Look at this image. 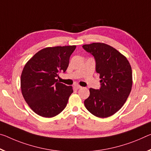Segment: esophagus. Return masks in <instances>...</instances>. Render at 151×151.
Returning <instances> with one entry per match:
<instances>
[{
    "label": "esophagus",
    "instance_id": "34e87169",
    "mask_svg": "<svg viewBox=\"0 0 151 151\" xmlns=\"http://www.w3.org/2000/svg\"><path fill=\"white\" fill-rule=\"evenodd\" d=\"M75 87L76 88V89H80V88H82V87H81V86L78 85H75Z\"/></svg>",
    "mask_w": 151,
    "mask_h": 151
}]
</instances>
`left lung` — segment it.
Returning <instances> with one entry per match:
<instances>
[{
    "mask_svg": "<svg viewBox=\"0 0 151 151\" xmlns=\"http://www.w3.org/2000/svg\"><path fill=\"white\" fill-rule=\"evenodd\" d=\"M94 56L95 70L99 74L101 87L89 89L90 95L84 104L90 113L99 118H107L124 106L132 85V72L124 55L104 43L83 45Z\"/></svg>",
    "mask_w": 151,
    "mask_h": 151,
    "instance_id": "8db88e82",
    "label": "left lung"
}]
</instances>
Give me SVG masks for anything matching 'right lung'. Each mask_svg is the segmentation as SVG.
I'll return each instance as SVG.
<instances>
[{"label": "right lung", "mask_w": 151, "mask_h": 151, "mask_svg": "<svg viewBox=\"0 0 151 151\" xmlns=\"http://www.w3.org/2000/svg\"><path fill=\"white\" fill-rule=\"evenodd\" d=\"M75 48L76 45L45 47L24 66L21 92L28 106L39 116L52 118L66 107L73 87L58 82L56 78L59 73L66 72Z\"/></svg>", "instance_id": "add662e5"}]
</instances>
